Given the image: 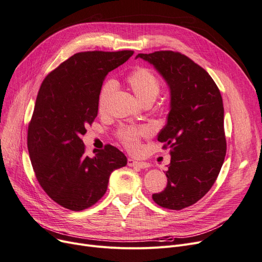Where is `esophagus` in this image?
<instances>
[{
    "mask_svg": "<svg viewBox=\"0 0 262 262\" xmlns=\"http://www.w3.org/2000/svg\"><path fill=\"white\" fill-rule=\"evenodd\" d=\"M128 165L129 166H134V167H140V169H147V167L150 166L148 162H144V161H138L134 159H129L128 160Z\"/></svg>",
    "mask_w": 262,
    "mask_h": 262,
    "instance_id": "obj_1",
    "label": "esophagus"
}]
</instances>
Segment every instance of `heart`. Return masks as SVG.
I'll use <instances>...</instances> for the list:
<instances>
[{
    "label": "heart",
    "instance_id": "b5f03b06",
    "mask_svg": "<svg viewBox=\"0 0 262 262\" xmlns=\"http://www.w3.org/2000/svg\"><path fill=\"white\" fill-rule=\"evenodd\" d=\"M127 83L137 98L144 104L154 102L159 95L160 81L154 73L145 68H139L131 72L127 77ZM115 91V83L108 81L104 85L100 92L99 111L106 108L107 103ZM150 130L147 127H124L119 130L118 138L129 150H137L140 139L148 137Z\"/></svg>",
    "mask_w": 262,
    "mask_h": 262
}]
</instances>
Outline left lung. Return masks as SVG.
I'll return each mask as SVG.
<instances>
[{"instance_id":"obj_1","label":"left lung","mask_w":262,"mask_h":262,"mask_svg":"<svg viewBox=\"0 0 262 262\" xmlns=\"http://www.w3.org/2000/svg\"><path fill=\"white\" fill-rule=\"evenodd\" d=\"M164 79L170 90V110L158 141L170 149L167 185L154 201L182 210L200 200L221 171L227 143L223 98L208 73L188 57L174 51L139 54Z\"/></svg>"}]
</instances>
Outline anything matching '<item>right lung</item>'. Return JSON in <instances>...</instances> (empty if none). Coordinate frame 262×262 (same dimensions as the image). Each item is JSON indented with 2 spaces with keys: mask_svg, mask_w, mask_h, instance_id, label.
<instances>
[{
  "mask_svg": "<svg viewBox=\"0 0 262 262\" xmlns=\"http://www.w3.org/2000/svg\"><path fill=\"white\" fill-rule=\"evenodd\" d=\"M132 55V50L78 52L39 88L28 130L30 159L41 188L69 210L97 203L112 172L127 165V157L112 145L87 156L81 135L98 116L104 79Z\"/></svg>",
  "mask_w": 262,
  "mask_h": 262,
  "instance_id": "add662e5",
  "label": "right lung"
}]
</instances>
